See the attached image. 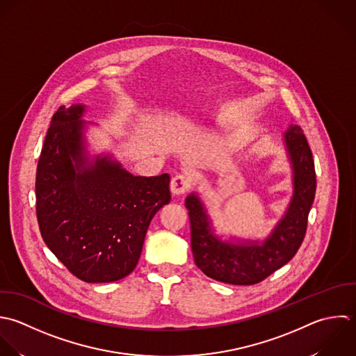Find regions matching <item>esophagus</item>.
<instances>
[{
	"label": "esophagus",
	"instance_id": "1",
	"mask_svg": "<svg viewBox=\"0 0 356 356\" xmlns=\"http://www.w3.org/2000/svg\"><path fill=\"white\" fill-rule=\"evenodd\" d=\"M191 180L187 175H176L170 181V191L173 195H181L188 191Z\"/></svg>",
	"mask_w": 356,
	"mask_h": 356
}]
</instances>
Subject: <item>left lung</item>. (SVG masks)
<instances>
[{"label": "left lung", "mask_w": 356, "mask_h": 356, "mask_svg": "<svg viewBox=\"0 0 356 356\" xmlns=\"http://www.w3.org/2000/svg\"><path fill=\"white\" fill-rule=\"evenodd\" d=\"M283 143L293 170V197L283 218L265 240L237 237L223 240L215 233L200 195L197 193L187 195L186 208L191 223L194 261L208 277L234 286L257 284L290 262L301 247L315 200V163L307 137L298 124L287 127Z\"/></svg>", "instance_id": "8db88e82"}]
</instances>
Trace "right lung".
I'll return each instance as SVG.
<instances>
[{
  "mask_svg": "<svg viewBox=\"0 0 356 356\" xmlns=\"http://www.w3.org/2000/svg\"><path fill=\"white\" fill-rule=\"evenodd\" d=\"M86 105L52 116L37 165L35 212L51 252L77 279L111 283L130 275L154 215L170 201V176L127 172L109 154L90 158Z\"/></svg>",
  "mask_w": 356,
  "mask_h": 356,
  "instance_id": "obj_1",
  "label": "right lung"
}]
</instances>
